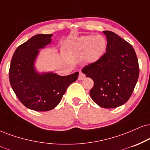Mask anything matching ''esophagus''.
<instances>
[{"mask_svg": "<svg viewBox=\"0 0 150 150\" xmlns=\"http://www.w3.org/2000/svg\"><path fill=\"white\" fill-rule=\"evenodd\" d=\"M85 77H86V75H85L84 74H83L82 72H80V73H79V81L83 80V79H85Z\"/></svg>", "mask_w": 150, "mask_h": 150, "instance_id": "obj_1", "label": "esophagus"}]
</instances>
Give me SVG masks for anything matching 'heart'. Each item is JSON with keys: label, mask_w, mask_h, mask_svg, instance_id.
Returning <instances> with one entry per match:
<instances>
[{"label": "heart", "mask_w": 150, "mask_h": 150, "mask_svg": "<svg viewBox=\"0 0 150 150\" xmlns=\"http://www.w3.org/2000/svg\"><path fill=\"white\" fill-rule=\"evenodd\" d=\"M74 47L79 51H84L83 59L88 63H94L100 60L107 48V40L101 35H87L76 39Z\"/></svg>", "instance_id": "obj_1"}]
</instances>
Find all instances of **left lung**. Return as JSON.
Segmentation results:
<instances>
[{
    "label": "left lung",
    "instance_id": "1",
    "mask_svg": "<svg viewBox=\"0 0 150 150\" xmlns=\"http://www.w3.org/2000/svg\"><path fill=\"white\" fill-rule=\"evenodd\" d=\"M107 39L106 52L100 60L82 69L94 81L92 99L104 108L120 106L129 100L139 76L137 55L132 45L111 31H103Z\"/></svg>",
    "mask_w": 150,
    "mask_h": 150
}]
</instances>
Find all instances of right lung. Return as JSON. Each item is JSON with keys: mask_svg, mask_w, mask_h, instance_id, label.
<instances>
[{"mask_svg": "<svg viewBox=\"0 0 150 150\" xmlns=\"http://www.w3.org/2000/svg\"><path fill=\"white\" fill-rule=\"evenodd\" d=\"M52 35L39 34L17 47L11 60L9 79L12 90L26 108L48 111L60 103L68 86L78 79L79 72L61 76L56 74H40L34 62L39 49L51 43Z\"/></svg>", "mask_w": 150, "mask_h": 150, "instance_id": "obj_1", "label": "right lung"}]
</instances>
